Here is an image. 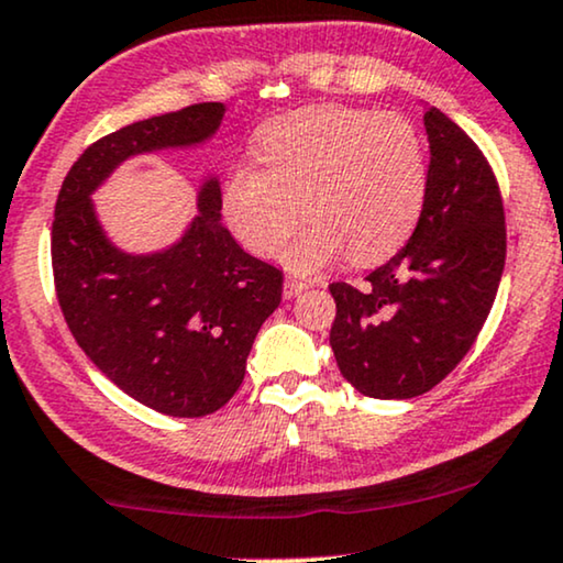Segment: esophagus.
I'll list each match as a JSON object with an SVG mask.
<instances>
[{"label":"esophagus","instance_id":"obj_1","mask_svg":"<svg viewBox=\"0 0 563 563\" xmlns=\"http://www.w3.org/2000/svg\"><path fill=\"white\" fill-rule=\"evenodd\" d=\"M306 288H311V283H303V280H294V277H286V283H283V296H286V298H296L298 294H303Z\"/></svg>","mask_w":563,"mask_h":563}]
</instances>
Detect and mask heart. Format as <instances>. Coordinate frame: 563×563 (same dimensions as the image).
Instances as JSON below:
<instances>
[{"mask_svg":"<svg viewBox=\"0 0 563 563\" xmlns=\"http://www.w3.org/2000/svg\"><path fill=\"white\" fill-rule=\"evenodd\" d=\"M260 167L223 177L221 211L236 242L269 257L309 219L283 262L319 273L350 252L365 265L391 257L415 231L430 164L419 131L401 115L313 104L267 123Z\"/></svg>","mask_w":563,"mask_h":563,"instance_id":"obj_1","label":"heart"}]
</instances>
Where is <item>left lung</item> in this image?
<instances>
[{"instance_id":"obj_1","label":"left lung","mask_w":563,"mask_h":563,"mask_svg":"<svg viewBox=\"0 0 563 563\" xmlns=\"http://www.w3.org/2000/svg\"><path fill=\"white\" fill-rule=\"evenodd\" d=\"M430 183L415 234L365 286L332 283L336 365L363 396L411 399L438 386L476 342L505 269V208L478 146L424 108Z\"/></svg>"}]
</instances>
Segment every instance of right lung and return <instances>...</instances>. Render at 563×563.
<instances>
[{"label": "right lung", "mask_w": 563, "mask_h": 563, "mask_svg": "<svg viewBox=\"0 0 563 563\" xmlns=\"http://www.w3.org/2000/svg\"><path fill=\"white\" fill-rule=\"evenodd\" d=\"M223 115L227 104L203 102L110 133L74 162L56 200L51 260L74 340L120 391L169 417L213 415L239 391L283 273L223 227L216 175L183 236L146 254L112 244L92 195L133 156L208 144Z\"/></svg>", "instance_id": "right-lung-1"}]
</instances>
